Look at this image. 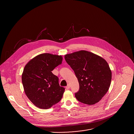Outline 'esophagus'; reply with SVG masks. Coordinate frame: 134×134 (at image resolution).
Masks as SVG:
<instances>
[{
	"instance_id": "34e87169",
	"label": "esophagus",
	"mask_w": 134,
	"mask_h": 134,
	"mask_svg": "<svg viewBox=\"0 0 134 134\" xmlns=\"http://www.w3.org/2000/svg\"><path fill=\"white\" fill-rule=\"evenodd\" d=\"M70 85H67V86H66V88L67 89H70Z\"/></svg>"
}]
</instances>
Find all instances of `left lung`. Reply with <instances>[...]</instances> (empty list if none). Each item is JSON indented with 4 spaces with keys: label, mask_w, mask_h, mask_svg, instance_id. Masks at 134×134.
I'll list each match as a JSON object with an SVG mask.
<instances>
[{
    "label": "left lung",
    "mask_w": 134,
    "mask_h": 134,
    "mask_svg": "<svg viewBox=\"0 0 134 134\" xmlns=\"http://www.w3.org/2000/svg\"><path fill=\"white\" fill-rule=\"evenodd\" d=\"M64 58L79 84L75 94L77 99L89 105L98 102L107 92L111 81V71L107 61L86 51L66 54Z\"/></svg>",
    "instance_id": "left-lung-1"
}]
</instances>
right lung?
<instances>
[{
  "label": "right lung",
  "instance_id": "add662e5",
  "mask_svg": "<svg viewBox=\"0 0 134 134\" xmlns=\"http://www.w3.org/2000/svg\"><path fill=\"white\" fill-rule=\"evenodd\" d=\"M62 57L49 53L38 55L25 65L21 80L25 94L37 107L48 109L62 98L65 89L52 71L62 61Z\"/></svg>",
  "mask_w": 134,
  "mask_h": 134
}]
</instances>
